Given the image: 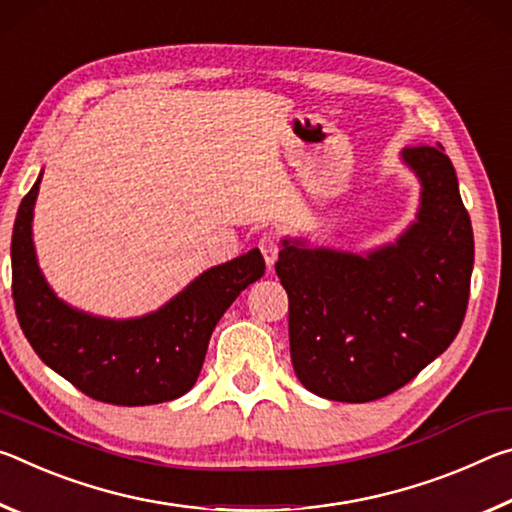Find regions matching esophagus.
<instances>
[{
  "mask_svg": "<svg viewBox=\"0 0 512 512\" xmlns=\"http://www.w3.org/2000/svg\"><path fill=\"white\" fill-rule=\"evenodd\" d=\"M258 249L263 251V258L267 267H272L276 256H279V236H276L274 231H265L261 233V238H258Z\"/></svg>",
  "mask_w": 512,
  "mask_h": 512,
  "instance_id": "34e87169",
  "label": "esophagus"
}]
</instances>
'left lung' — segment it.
Returning <instances> with one entry per match:
<instances>
[{
  "label": "left lung",
  "mask_w": 512,
  "mask_h": 512,
  "mask_svg": "<svg viewBox=\"0 0 512 512\" xmlns=\"http://www.w3.org/2000/svg\"><path fill=\"white\" fill-rule=\"evenodd\" d=\"M422 179L417 222L367 258L281 249L290 358L317 397L365 404L413 381L460 331L469 301L474 233L442 147L404 149Z\"/></svg>",
  "instance_id": "left-lung-1"
}]
</instances>
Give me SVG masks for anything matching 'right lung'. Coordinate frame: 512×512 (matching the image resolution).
Instances as JSON below:
<instances>
[{
  "mask_svg": "<svg viewBox=\"0 0 512 512\" xmlns=\"http://www.w3.org/2000/svg\"><path fill=\"white\" fill-rule=\"evenodd\" d=\"M40 179L24 195L11 240L13 304L29 345L74 388L113 406L172 401L195 385L215 324L249 283L265 274L261 251L199 276L154 315L129 322L72 311L38 270L31 217Z\"/></svg>",
  "mask_w": 512,
  "mask_h": 512,
  "instance_id": "add662e5",
  "label": "right lung"
}]
</instances>
